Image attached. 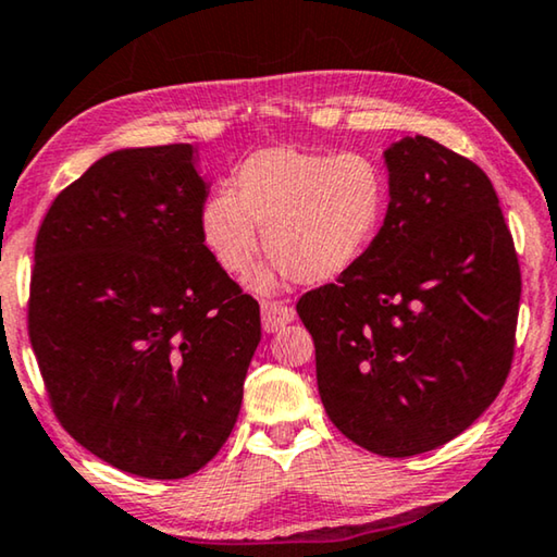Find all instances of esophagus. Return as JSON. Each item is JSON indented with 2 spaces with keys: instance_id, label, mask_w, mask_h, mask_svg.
Masks as SVG:
<instances>
[{
  "instance_id": "obj_1",
  "label": "esophagus",
  "mask_w": 557,
  "mask_h": 557,
  "mask_svg": "<svg viewBox=\"0 0 557 557\" xmlns=\"http://www.w3.org/2000/svg\"><path fill=\"white\" fill-rule=\"evenodd\" d=\"M261 321H263V332L265 334H276L278 329L292 324L294 309H292V306L278 304V301H263L261 304Z\"/></svg>"
}]
</instances>
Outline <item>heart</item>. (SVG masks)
<instances>
[{"mask_svg": "<svg viewBox=\"0 0 557 557\" xmlns=\"http://www.w3.org/2000/svg\"><path fill=\"white\" fill-rule=\"evenodd\" d=\"M200 211V233L223 271L244 276L265 251L273 259L253 276L256 292L286 281L329 284L351 271L382 228L389 185L361 152H317L273 145L248 156Z\"/></svg>", "mask_w": 557, "mask_h": 557, "instance_id": "1", "label": "heart"}]
</instances>
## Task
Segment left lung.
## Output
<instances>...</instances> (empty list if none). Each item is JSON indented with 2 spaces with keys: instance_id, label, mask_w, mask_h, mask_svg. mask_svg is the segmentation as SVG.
<instances>
[{
  "instance_id": "8db88e82",
  "label": "left lung",
  "mask_w": 557,
  "mask_h": 557,
  "mask_svg": "<svg viewBox=\"0 0 557 557\" xmlns=\"http://www.w3.org/2000/svg\"><path fill=\"white\" fill-rule=\"evenodd\" d=\"M389 206L351 271L298 298L321 405L359 447L430 453L493 405L512 364L520 265L482 168L424 135L384 150Z\"/></svg>"
}]
</instances>
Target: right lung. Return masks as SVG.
I'll use <instances>...</instances> for the list:
<instances>
[{
  "mask_svg": "<svg viewBox=\"0 0 557 557\" xmlns=\"http://www.w3.org/2000/svg\"><path fill=\"white\" fill-rule=\"evenodd\" d=\"M193 145L123 148L47 211L29 338L60 424L95 457L150 480L198 472L236 424L261 342L200 233L208 185Z\"/></svg>",
  "mask_w": 557,
  "mask_h": 557,
  "instance_id": "right-lung-1",
  "label": "right lung"
}]
</instances>
